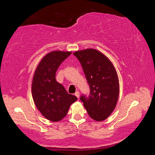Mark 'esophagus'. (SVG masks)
Masks as SVG:
<instances>
[{
  "label": "esophagus",
  "mask_w": 155,
  "mask_h": 155,
  "mask_svg": "<svg viewBox=\"0 0 155 155\" xmlns=\"http://www.w3.org/2000/svg\"><path fill=\"white\" fill-rule=\"evenodd\" d=\"M79 91H76V93H75V96H77V98H79Z\"/></svg>",
  "instance_id": "34e87169"
}]
</instances>
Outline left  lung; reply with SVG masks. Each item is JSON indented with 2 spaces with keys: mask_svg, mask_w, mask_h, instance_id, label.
Wrapping results in <instances>:
<instances>
[{
  "mask_svg": "<svg viewBox=\"0 0 155 155\" xmlns=\"http://www.w3.org/2000/svg\"><path fill=\"white\" fill-rule=\"evenodd\" d=\"M80 61L90 86V94L80 100L88 114L94 120L103 121L114 111L119 96V81L111 62L95 49H86L73 53Z\"/></svg>",
  "mask_w": 155,
  "mask_h": 155,
  "instance_id": "obj_1",
  "label": "left lung"
}]
</instances>
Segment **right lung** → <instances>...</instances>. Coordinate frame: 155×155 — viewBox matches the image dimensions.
I'll return each instance as SVG.
<instances>
[{
	"mask_svg": "<svg viewBox=\"0 0 155 155\" xmlns=\"http://www.w3.org/2000/svg\"><path fill=\"white\" fill-rule=\"evenodd\" d=\"M71 52L52 51L41 59L36 68L32 83V96L37 108L44 117L52 122L62 120L70 106L77 98L68 93L56 81L59 65Z\"/></svg>",
	"mask_w": 155,
	"mask_h": 155,
	"instance_id": "right-lung-1",
	"label": "right lung"
}]
</instances>
